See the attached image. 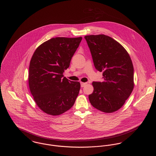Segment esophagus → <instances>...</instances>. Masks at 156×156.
<instances>
[{"instance_id":"obj_1","label":"esophagus","mask_w":156,"mask_h":156,"mask_svg":"<svg viewBox=\"0 0 156 156\" xmlns=\"http://www.w3.org/2000/svg\"><path fill=\"white\" fill-rule=\"evenodd\" d=\"M80 84H81V87H84V86H85V85L87 84V83H83V82H81V83H80Z\"/></svg>"}]
</instances>
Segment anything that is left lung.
Masks as SVG:
<instances>
[{
  "label": "left lung",
  "mask_w": 156,
  "mask_h": 156,
  "mask_svg": "<svg viewBox=\"0 0 156 156\" xmlns=\"http://www.w3.org/2000/svg\"><path fill=\"white\" fill-rule=\"evenodd\" d=\"M85 39L90 49L95 69L102 72V82H94V92L89 95L97 110L112 113L119 110L133 87V66L127 51L112 37L88 35Z\"/></svg>",
  "instance_id": "1"
}]
</instances>
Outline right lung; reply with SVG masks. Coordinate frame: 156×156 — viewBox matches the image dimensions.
Instances as JSON below:
<instances>
[{"instance_id": "obj_1", "label": "right lung", "mask_w": 156, "mask_h": 156, "mask_svg": "<svg viewBox=\"0 0 156 156\" xmlns=\"http://www.w3.org/2000/svg\"><path fill=\"white\" fill-rule=\"evenodd\" d=\"M82 37L52 38L34 51L30 62L28 85L33 99L44 113L58 115L70 109L80 83L63 77Z\"/></svg>"}]
</instances>
